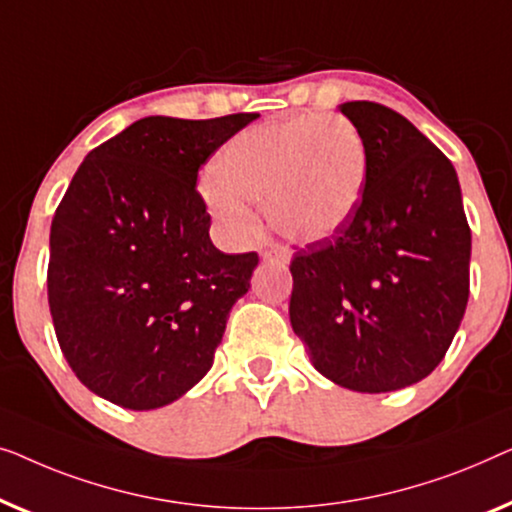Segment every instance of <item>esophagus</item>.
Here are the masks:
<instances>
[{
  "instance_id": "1",
  "label": "esophagus",
  "mask_w": 512,
  "mask_h": 512,
  "mask_svg": "<svg viewBox=\"0 0 512 512\" xmlns=\"http://www.w3.org/2000/svg\"><path fill=\"white\" fill-rule=\"evenodd\" d=\"M264 259H269V262H276V264H290V250L285 248H273V250H266Z\"/></svg>"
}]
</instances>
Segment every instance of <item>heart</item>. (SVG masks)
I'll return each instance as SVG.
<instances>
[{"mask_svg":"<svg viewBox=\"0 0 512 512\" xmlns=\"http://www.w3.org/2000/svg\"><path fill=\"white\" fill-rule=\"evenodd\" d=\"M204 201L227 239L248 241L257 229L250 204H264L285 239L318 243L348 227L362 204L369 150L343 115H301L253 127L229 141Z\"/></svg>","mask_w":512,"mask_h":512,"instance_id":"obj_1","label":"heart"}]
</instances>
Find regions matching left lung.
Listing matches in <instances>:
<instances>
[{"label":"left lung","mask_w":512,"mask_h":512,"mask_svg":"<svg viewBox=\"0 0 512 512\" xmlns=\"http://www.w3.org/2000/svg\"><path fill=\"white\" fill-rule=\"evenodd\" d=\"M338 109L369 178L348 227L294 253L290 322L331 383L394 392L427 378L462 325L471 229L455 167L413 122L376 102Z\"/></svg>","instance_id":"8db88e82"}]
</instances>
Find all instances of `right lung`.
Returning <instances> with one entry per match:
<instances>
[{
    "instance_id": "obj_1",
    "label": "right lung",
    "mask_w": 512,
    "mask_h": 512,
    "mask_svg": "<svg viewBox=\"0 0 512 512\" xmlns=\"http://www.w3.org/2000/svg\"><path fill=\"white\" fill-rule=\"evenodd\" d=\"M255 118L150 115L71 178L50 225L48 306L64 359L97 397L162 408L213 366L259 257L213 246L197 176Z\"/></svg>"
}]
</instances>
